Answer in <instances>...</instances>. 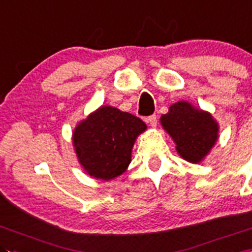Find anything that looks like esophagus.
<instances>
[{"label": "esophagus", "instance_id": "esophagus-1", "mask_svg": "<svg viewBox=\"0 0 252 252\" xmlns=\"http://www.w3.org/2000/svg\"><path fill=\"white\" fill-rule=\"evenodd\" d=\"M147 122L152 127H156L157 126V116L156 115H151V116L147 117Z\"/></svg>", "mask_w": 252, "mask_h": 252}]
</instances>
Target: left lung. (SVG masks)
Here are the masks:
<instances>
[{"label": "left lung", "mask_w": 252, "mask_h": 252, "mask_svg": "<svg viewBox=\"0 0 252 252\" xmlns=\"http://www.w3.org/2000/svg\"><path fill=\"white\" fill-rule=\"evenodd\" d=\"M160 122L177 143L179 155L193 163L202 160L218 140V125L212 115L186 101L172 105Z\"/></svg>", "instance_id": "left-lung-1"}]
</instances>
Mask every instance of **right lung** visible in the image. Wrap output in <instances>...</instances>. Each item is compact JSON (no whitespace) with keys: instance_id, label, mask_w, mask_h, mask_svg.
Here are the masks:
<instances>
[{"instance_id":"right-lung-1","label":"right lung","mask_w":252,"mask_h":252,"mask_svg":"<svg viewBox=\"0 0 252 252\" xmlns=\"http://www.w3.org/2000/svg\"><path fill=\"white\" fill-rule=\"evenodd\" d=\"M145 130L140 117L104 106L75 128L73 143L86 172L109 181L126 171L136 137Z\"/></svg>"}]
</instances>
